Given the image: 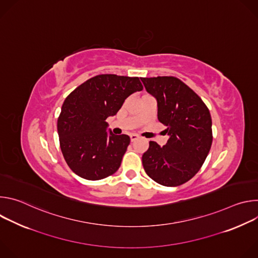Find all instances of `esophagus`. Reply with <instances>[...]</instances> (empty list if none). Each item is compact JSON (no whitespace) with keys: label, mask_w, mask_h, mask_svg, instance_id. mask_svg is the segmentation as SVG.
Segmentation results:
<instances>
[{"label":"esophagus","mask_w":258,"mask_h":258,"mask_svg":"<svg viewBox=\"0 0 258 258\" xmlns=\"http://www.w3.org/2000/svg\"><path fill=\"white\" fill-rule=\"evenodd\" d=\"M130 137H131V141H132V142H135V141L139 138V136L136 135V134H132Z\"/></svg>","instance_id":"esophagus-1"}]
</instances>
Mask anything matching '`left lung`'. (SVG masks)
Instances as JSON below:
<instances>
[{
  "label": "left lung",
  "instance_id": "obj_1",
  "mask_svg": "<svg viewBox=\"0 0 258 258\" xmlns=\"http://www.w3.org/2000/svg\"><path fill=\"white\" fill-rule=\"evenodd\" d=\"M157 100L158 120L169 139L163 147L150 141L142 157L146 173L166 187L190 180L201 168L212 144L210 112L202 99L174 77L141 79Z\"/></svg>",
  "mask_w": 258,
  "mask_h": 258
}]
</instances>
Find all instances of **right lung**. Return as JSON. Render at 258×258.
Returning a JSON list of instances; mask_svg holds the SVG:
<instances>
[{"instance_id":"add662e5","label":"right lung","mask_w":258,"mask_h":258,"mask_svg":"<svg viewBox=\"0 0 258 258\" xmlns=\"http://www.w3.org/2000/svg\"><path fill=\"white\" fill-rule=\"evenodd\" d=\"M143 90L139 78L96 76L65 99L57 121L60 148L70 169L98 180L117 171L130 145L127 135L106 131V118L115 115L124 100Z\"/></svg>"}]
</instances>
